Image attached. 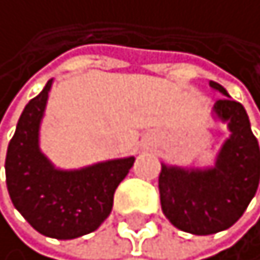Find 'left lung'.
<instances>
[{
  "label": "left lung",
  "instance_id": "left-lung-1",
  "mask_svg": "<svg viewBox=\"0 0 260 260\" xmlns=\"http://www.w3.org/2000/svg\"><path fill=\"white\" fill-rule=\"evenodd\" d=\"M225 98L214 103V117L227 123L231 137L210 169H185L162 164L160 204L177 229L209 236L232 227L255 196L260 180V150L247 112L222 85L210 81Z\"/></svg>",
  "mask_w": 260,
  "mask_h": 260
}]
</instances>
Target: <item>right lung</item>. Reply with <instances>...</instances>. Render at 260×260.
<instances>
[{
	"instance_id": "obj_1",
	"label": "right lung",
	"mask_w": 260,
	"mask_h": 260,
	"mask_svg": "<svg viewBox=\"0 0 260 260\" xmlns=\"http://www.w3.org/2000/svg\"><path fill=\"white\" fill-rule=\"evenodd\" d=\"M51 83L29 100L18 120L6 152V185L13 205L35 231L67 241L102 225L135 158L107 160L78 170L55 169L40 150V125Z\"/></svg>"
}]
</instances>
